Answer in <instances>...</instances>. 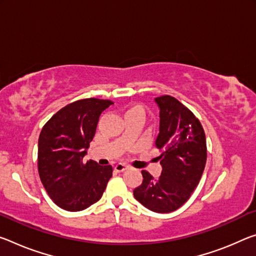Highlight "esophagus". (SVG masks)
<instances>
[{
  "label": "esophagus",
  "mask_w": 256,
  "mask_h": 256,
  "mask_svg": "<svg viewBox=\"0 0 256 256\" xmlns=\"http://www.w3.org/2000/svg\"><path fill=\"white\" fill-rule=\"evenodd\" d=\"M115 171L116 172H123V171H125V170L128 168V166L126 165H124V164H122V163H118L117 165H115Z\"/></svg>",
  "instance_id": "1"
}]
</instances>
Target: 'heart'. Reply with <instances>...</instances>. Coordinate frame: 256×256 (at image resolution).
I'll return each instance as SVG.
<instances>
[{
    "label": "heart",
    "instance_id": "obj_1",
    "mask_svg": "<svg viewBox=\"0 0 256 256\" xmlns=\"http://www.w3.org/2000/svg\"><path fill=\"white\" fill-rule=\"evenodd\" d=\"M132 110H138V112H142V108H141L140 106H133L128 109V112H132Z\"/></svg>",
    "mask_w": 256,
    "mask_h": 256
}]
</instances>
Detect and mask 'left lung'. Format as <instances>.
I'll return each mask as SVG.
<instances>
[{
	"instance_id": "obj_1",
	"label": "left lung",
	"mask_w": 256,
	"mask_h": 256,
	"mask_svg": "<svg viewBox=\"0 0 256 256\" xmlns=\"http://www.w3.org/2000/svg\"><path fill=\"white\" fill-rule=\"evenodd\" d=\"M160 108V133L155 146L162 154L160 176L142 171V184L133 190L136 200L156 213L181 208L200 184L204 172L206 138L200 122L171 96L155 98Z\"/></svg>"
}]
</instances>
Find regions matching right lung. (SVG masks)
Returning a JSON list of instances; mask_svg holds the SVG:
<instances>
[{
	"label": "right lung",
	"instance_id": "right-lung-1",
	"mask_svg": "<svg viewBox=\"0 0 256 256\" xmlns=\"http://www.w3.org/2000/svg\"><path fill=\"white\" fill-rule=\"evenodd\" d=\"M114 102L96 98L67 104L44 125L38 138V174L52 200L70 212L98 202L112 176L110 165L83 157L94 136L99 117Z\"/></svg>",
	"mask_w": 256,
	"mask_h": 256
}]
</instances>
